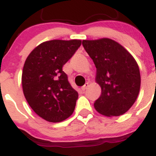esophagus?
<instances>
[{"mask_svg":"<svg viewBox=\"0 0 156 156\" xmlns=\"http://www.w3.org/2000/svg\"><path fill=\"white\" fill-rule=\"evenodd\" d=\"M87 87H88V83H85V84L83 85V86L82 87H81V90H82L83 91H84V90H86V89Z\"/></svg>","mask_w":156,"mask_h":156,"instance_id":"34e87169","label":"esophagus"}]
</instances>
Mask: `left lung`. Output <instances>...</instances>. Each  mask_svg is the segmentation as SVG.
Returning a JSON list of instances; mask_svg holds the SVG:
<instances>
[{"instance_id": "obj_1", "label": "left lung", "mask_w": 156, "mask_h": 156, "mask_svg": "<svg viewBox=\"0 0 156 156\" xmlns=\"http://www.w3.org/2000/svg\"><path fill=\"white\" fill-rule=\"evenodd\" d=\"M82 44L96 66L95 80L101 88V94L94 102L95 109L105 116L124 114L140 91L137 62L122 45L108 38L84 40Z\"/></svg>"}]
</instances>
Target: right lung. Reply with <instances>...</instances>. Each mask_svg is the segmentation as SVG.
Masks as SVG:
<instances>
[{
  "label": "right lung",
  "mask_w": 156,
  "mask_h": 156,
  "mask_svg": "<svg viewBox=\"0 0 156 156\" xmlns=\"http://www.w3.org/2000/svg\"><path fill=\"white\" fill-rule=\"evenodd\" d=\"M80 45V40L46 41L34 48L25 62L24 96L32 109L48 122H62L75 109L78 93L62 67Z\"/></svg>",
  "instance_id": "add662e5"
}]
</instances>
